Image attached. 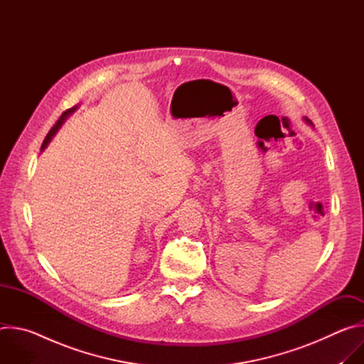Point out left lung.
Masks as SVG:
<instances>
[{"instance_id":"left-lung-1","label":"left lung","mask_w":364,"mask_h":364,"mask_svg":"<svg viewBox=\"0 0 364 364\" xmlns=\"http://www.w3.org/2000/svg\"><path fill=\"white\" fill-rule=\"evenodd\" d=\"M305 122H306L308 125H311V127H314V125H313V122H311L308 118H305Z\"/></svg>"}]
</instances>
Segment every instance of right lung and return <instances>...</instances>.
<instances>
[{
    "instance_id": "obj_1",
    "label": "right lung",
    "mask_w": 364,
    "mask_h": 364,
    "mask_svg": "<svg viewBox=\"0 0 364 364\" xmlns=\"http://www.w3.org/2000/svg\"><path fill=\"white\" fill-rule=\"evenodd\" d=\"M77 108H79V105H76V107H73V108H70V109H68L66 112H63V114H62V117L59 118V121L56 122V125L50 129V132L47 134L46 139L43 141V145H41V152H43V151L47 148V145L50 144V141H51V139H53V136L58 134V131L62 128V125L65 124V121H66V119H68V118H69V117H70L73 112H76V109H77Z\"/></svg>"
}]
</instances>
